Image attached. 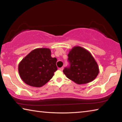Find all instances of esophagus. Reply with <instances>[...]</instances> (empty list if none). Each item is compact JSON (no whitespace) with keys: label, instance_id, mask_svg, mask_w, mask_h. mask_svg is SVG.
<instances>
[{"label":"esophagus","instance_id":"34e87169","mask_svg":"<svg viewBox=\"0 0 122 122\" xmlns=\"http://www.w3.org/2000/svg\"><path fill=\"white\" fill-rule=\"evenodd\" d=\"M63 68H64L63 67H61V68H60L59 69L61 71H63Z\"/></svg>","mask_w":122,"mask_h":122}]
</instances>
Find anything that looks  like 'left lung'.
<instances>
[{
    "mask_svg": "<svg viewBox=\"0 0 122 122\" xmlns=\"http://www.w3.org/2000/svg\"><path fill=\"white\" fill-rule=\"evenodd\" d=\"M68 56L70 66L63 71L67 78L78 84L89 83L95 79L100 70L89 51L83 47L75 46Z\"/></svg>",
    "mask_w": 122,
    "mask_h": 122,
    "instance_id": "left-lung-1",
    "label": "left lung"
}]
</instances>
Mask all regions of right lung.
I'll list each match as a JSON object with an SVG mask.
<instances>
[{
    "label": "right lung",
    "mask_w": 122,
    "mask_h": 122,
    "mask_svg": "<svg viewBox=\"0 0 122 122\" xmlns=\"http://www.w3.org/2000/svg\"><path fill=\"white\" fill-rule=\"evenodd\" d=\"M57 59L51 56L49 48L35 49L22 59L18 66L21 80L28 85L41 87L53 77L57 69Z\"/></svg>",
    "instance_id": "1"
}]
</instances>
